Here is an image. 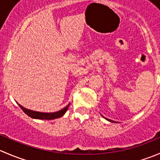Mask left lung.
Returning a JSON list of instances; mask_svg holds the SVG:
<instances>
[{
    "label": "left lung",
    "instance_id": "left-lung-1",
    "mask_svg": "<svg viewBox=\"0 0 160 160\" xmlns=\"http://www.w3.org/2000/svg\"><path fill=\"white\" fill-rule=\"evenodd\" d=\"M101 116H102V117H104V116H103V115H101ZM104 118H105V119H106V120L109 121V122H114V121H111V120H110V119H108V118H105V117H104Z\"/></svg>",
    "mask_w": 160,
    "mask_h": 160
}]
</instances>
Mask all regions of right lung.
<instances>
[{"mask_svg":"<svg viewBox=\"0 0 160 160\" xmlns=\"http://www.w3.org/2000/svg\"><path fill=\"white\" fill-rule=\"evenodd\" d=\"M19 107L22 109V111L28 115L29 117L35 119H40V120H52V119H56V118H59L62 117L67 111L68 110V108L70 106V104L66 106L65 108H63L61 110L56 111V112H39V111H32V110H29V109H27L25 108H24L23 106H22L21 104H19Z\"/></svg>","mask_w":160,"mask_h":160,"instance_id":"right-lung-1","label":"right lung"}]
</instances>
